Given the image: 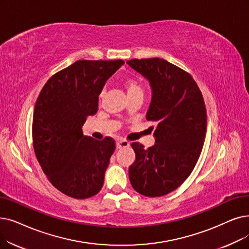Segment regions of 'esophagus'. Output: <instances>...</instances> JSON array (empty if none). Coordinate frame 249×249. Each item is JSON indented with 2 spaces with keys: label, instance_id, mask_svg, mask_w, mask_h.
Returning <instances> with one entry per match:
<instances>
[{
  "label": "esophagus",
  "instance_id": "1",
  "mask_svg": "<svg viewBox=\"0 0 249 249\" xmlns=\"http://www.w3.org/2000/svg\"><path fill=\"white\" fill-rule=\"evenodd\" d=\"M116 145H117V148H124V147H128L129 145H130V143L126 142V140H124V139H120V140H118Z\"/></svg>",
  "mask_w": 249,
  "mask_h": 249
}]
</instances>
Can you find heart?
Here are the masks:
<instances>
[{
    "label": "heart",
    "instance_id": "obj_1",
    "mask_svg": "<svg viewBox=\"0 0 249 249\" xmlns=\"http://www.w3.org/2000/svg\"><path fill=\"white\" fill-rule=\"evenodd\" d=\"M123 85L127 92L128 98L137 93H142V84H140V82L134 77H126L123 80Z\"/></svg>",
    "mask_w": 249,
    "mask_h": 249
}]
</instances>
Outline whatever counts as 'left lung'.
I'll return each instance as SVG.
<instances>
[{
  "label": "left lung",
  "instance_id": "1",
  "mask_svg": "<svg viewBox=\"0 0 249 249\" xmlns=\"http://www.w3.org/2000/svg\"><path fill=\"white\" fill-rule=\"evenodd\" d=\"M127 64L151 86L146 120L157 124L155 145L131 143L136 158L129 179L142 196H163L188 178L199 159L207 132L204 101L191 75L164 59H133Z\"/></svg>",
  "mask_w": 249,
  "mask_h": 249
}]
</instances>
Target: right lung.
<instances>
[{
  "mask_svg": "<svg viewBox=\"0 0 249 249\" xmlns=\"http://www.w3.org/2000/svg\"><path fill=\"white\" fill-rule=\"evenodd\" d=\"M123 64L76 61L53 74L36 100L32 121L36 159L53 186L70 197L89 198L103 187L115 140L85 136L82 126L98 112L106 81Z\"/></svg>",
  "mask_w": 249,
  "mask_h": 249,
  "instance_id": "add662e5",
  "label": "right lung"
}]
</instances>
